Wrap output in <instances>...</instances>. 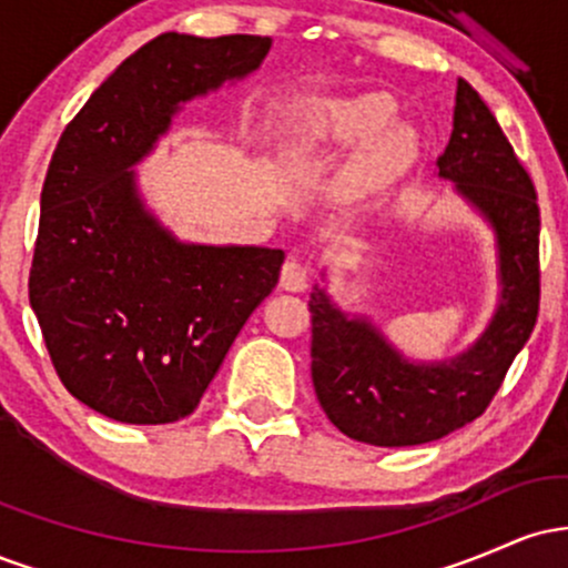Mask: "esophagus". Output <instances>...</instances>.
<instances>
[{
	"label": "esophagus",
	"instance_id": "obj_1",
	"mask_svg": "<svg viewBox=\"0 0 568 568\" xmlns=\"http://www.w3.org/2000/svg\"><path fill=\"white\" fill-rule=\"evenodd\" d=\"M280 285L293 293L306 291V285H310V266L298 262V258H288L283 270H280Z\"/></svg>",
	"mask_w": 568,
	"mask_h": 568
}]
</instances>
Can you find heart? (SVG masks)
<instances>
[{
	"label": "heart",
	"instance_id": "heart-1",
	"mask_svg": "<svg viewBox=\"0 0 568 568\" xmlns=\"http://www.w3.org/2000/svg\"><path fill=\"white\" fill-rule=\"evenodd\" d=\"M393 101L384 95L323 101L306 109V114L298 120L296 139L310 143V146L347 149L373 138L393 120ZM408 146L410 141L406 130H384L374 142L366 143L363 152L352 162V179L361 181V184H376V181L387 179V175H393L403 165Z\"/></svg>",
	"mask_w": 568,
	"mask_h": 568
}]
</instances>
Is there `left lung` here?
<instances>
[{
  "label": "left lung",
  "mask_w": 568,
  "mask_h": 568,
  "mask_svg": "<svg viewBox=\"0 0 568 568\" xmlns=\"http://www.w3.org/2000/svg\"><path fill=\"white\" fill-rule=\"evenodd\" d=\"M438 175L473 202L497 234L499 306L459 357L410 363L366 317H347L315 285L312 384L334 425L371 446H419L470 425L488 408L539 315L537 192L497 116L456 82L454 130Z\"/></svg>",
  "instance_id": "left-lung-1"
}]
</instances>
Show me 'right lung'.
Here are the masks:
<instances>
[{
  "instance_id": "add662e5",
  "label": "right lung",
  "mask_w": 568,
  "mask_h": 568,
  "mask_svg": "<svg viewBox=\"0 0 568 568\" xmlns=\"http://www.w3.org/2000/svg\"><path fill=\"white\" fill-rule=\"evenodd\" d=\"M270 37L160 34L103 80L61 133L42 186L29 302L58 379L125 425L197 408L285 253L175 240L130 168L179 103L262 67Z\"/></svg>"
}]
</instances>
